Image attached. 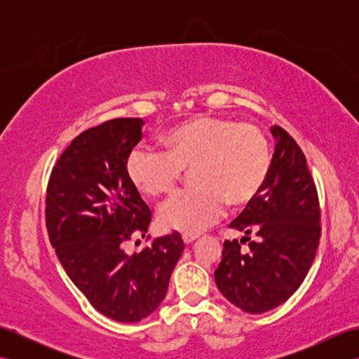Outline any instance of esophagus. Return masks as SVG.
I'll use <instances>...</instances> for the list:
<instances>
[{
  "label": "esophagus",
  "mask_w": 359,
  "mask_h": 359,
  "mask_svg": "<svg viewBox=\"0 0 359 359\" xmlns=\"http://www.w3.org/2000/svg\"><path fill=\"white\" fill-rule=\"evenodd\" d=\"M197 238H199V236H197V234H189V233L182 234V239H184L185 243H193Z\"/></svg>",
  "instance_id": "obj_1"
}]
</instances>
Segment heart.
Listing matches in <instances>:
<instances>
[{
	"label": "heart",
	"instance_id": "obj_1",
	"mask_svg": "<svg viewBox=\"0 0 359 359\" xmlns=\"http://www.w3.org/2000/svg\"><path fill=\"white\" fill-rule=\"evenodd\" d=\"M163 149L139 144L126 158V174L140 193H172L191 170L196 187L172 196L158 208L165 228L196 234L222 216L225 203H248L270 171V151L255 125L220 117H197L170 129Z\"/></svg>",
	"mask_w": 359,
	"mask_h": 359
}]
</instances>
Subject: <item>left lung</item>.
<instances>
[{"label": "left lung", "instance_id": "obj_1", "mask_svg": "<svg viewBox=\"0 0 359 359\" xmlns=\"http://www.w3.org/2000/svg\"><path fill=\"white\" fill-rule=\"evenodd\" d=\"M270 131L276 143L269 175L230 224L245 236L241 242L225 241L215 271L220 293L253 315L279 307L299 288L321 238L318 193L306 156L285 129L274 125ZM245 241L249 248L242 249Z\"/></svg>", "mask_w": 359, "mask_h": 359}]
</instances>
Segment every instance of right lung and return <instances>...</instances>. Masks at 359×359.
I'll list each match as a JSON object with an SVG mask.
<instances>
[{"mask_svg": "<svg viewBox=\"0 0 359 359\" xmlns=\"http://www.w3.org/2000/svg\"><path fill=\"white\" fill-rule=\"evenodd\" d=\"M142 118H114L75 137L53 166L46 226L67 276L97 311L118 323L149 316L165 299L185 243L174 231L140 253L125 242L148 231L151 211L129 182L126 158Z\"/></svg>", "mask_w": 359, "mask_h": 359, "instance_id": "right-lung-1", "label": "right lung"}]
</instances>
